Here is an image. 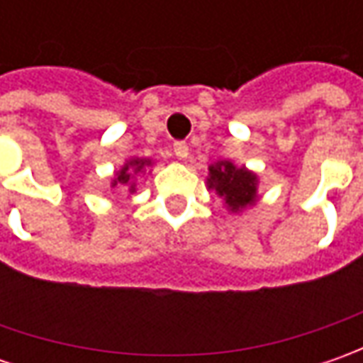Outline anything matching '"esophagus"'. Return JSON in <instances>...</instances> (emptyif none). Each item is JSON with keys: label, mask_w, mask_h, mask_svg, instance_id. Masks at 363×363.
I'll return each mask as SVG.
<instances>
[{"label": "esophagus", "mask_w": 363, "mask_h": 363, "mask_svg": "<svg viewBox=\"0 0 363 363\" xmlns=\"http://www.w3.org/2000/svg\"><path fill=\"white\" fill-rule=\"evenodd\" d=\"M174 153L177 155V160H188V155H189L188 143H184V141H177V143H174Z\"/></svg>", "instance_id": "34e87169"}]
</instances>
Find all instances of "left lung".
<instances>
[{
    "instance_id": "1",
    "label": "left lung",
    "mask_w": 363,
    "mask_h": 363,
    "mask_svg": "<svg viewBox=\"0 0 363 363\" xmlns=\"http://www.w3.org/2000/svg\"><path fill=\"white\" fill-rule=\"evenodd\" d=\"M208 172V188L216 189L230 212H240L246 206L257 202V174L226 160L210 165Z\"/></svg>"
}]
</instances>
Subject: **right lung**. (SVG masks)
<instances>
[{
	"label": "right lung",
	"mask_w": 363,
	"mask_h": 363,
	"mask_svg": "<svg viewBox=\"0 0 363 363\" xmlns=\"http://www.w3.org/2000/svg\"><path fill=\"white\" fill-rule=\"evenodd\" d=\"M147 165H151V160H129L119 172H117V177L113 179V188L115 186H129V191H135V182H133V175L141 174L145 169Z\"/></svg>",
	"instance_id": "1"
}]
</instances>
